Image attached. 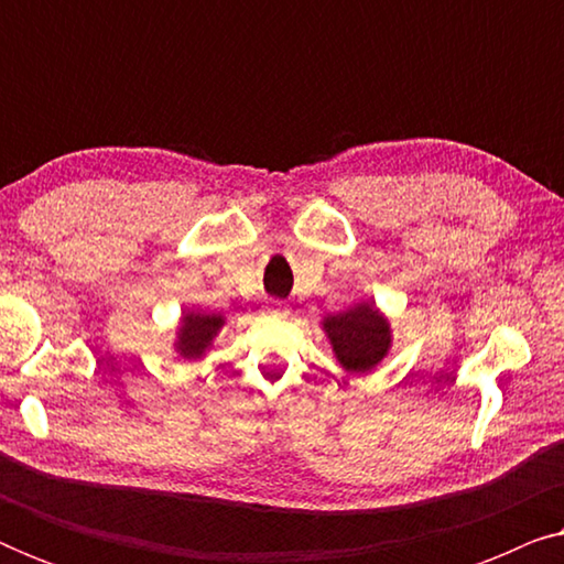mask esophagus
I'll return each mask as SVG.
<instances>
[{
  "label": "esophagus",
  "instance_id": "1",
  "mask_svg": "<svg viewBox=\"0 0 564 564\" xmlns=\"http://www.w3.org/2000/svg\"><path fill=\"white\" fill-rule=\"evenodd\" d=\"M267 313H269V315H276V318H288V315H290V305H284V303H269V305H267Z\"/></svg>",
  "mask_w": 564,
  "mask_h": 564
}]
</instances>
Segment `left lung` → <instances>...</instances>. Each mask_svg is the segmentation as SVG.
<instances>
[{
  "mask_svg": "<svg viewBox=\"0 0 564 564\" xmlns=\"http://www.w3.org/2000/svg\"><path fill=\"white\" fill-rule=\"evenodd\" d=\"M336 361L349 375H367L388 357L392 346L390 321L372 300H361L349 311L321 321Z\"/></svg>",
  "mask_w": 564,
  "mask_h": 564,
  "instance_id": "8db88e82",
  "label": "left lung"
}]
</instances>
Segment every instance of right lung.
Wrapping results in <instances>:
<instances>
[{
    "mask_svg": "<svg viewBox=\"0 0 564 564\" xmlns=\"http://www.w3.org/2000/svg\"><path fill=\"white\" fill-rule=\"evenodd\" d=\"M226 326V318L218 313H203V311H187L182 315L180 328H176L174 351L182 359H203L205 351L210 349L215 336Z\"/></svg>",
    "mask_w": 564,
    "mask_h": 564,
    "instance_id": "right-lung-1",
    "label": "right lung"
}]
</instances>
